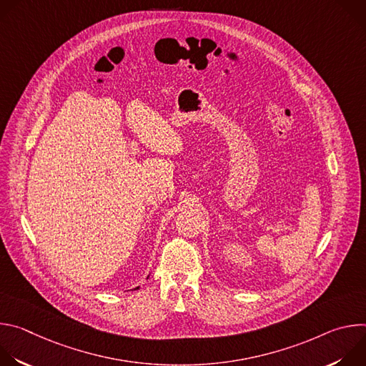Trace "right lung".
Segmentation results:
<instances>
[{"label": "right lung", "instance_id": "add662e5", "mask_svg": "<svg viewBox=\"0 0 366 366\" xmlns=\"http://www.w3.org/2000/svg\"><path fill=\"white\" fill-rule=\"evenodd\" d=\"M134 290H139V287H137V288H134Z\"/></svg>", "mask_w": 366, "mask_h": 366}]
</instances>
